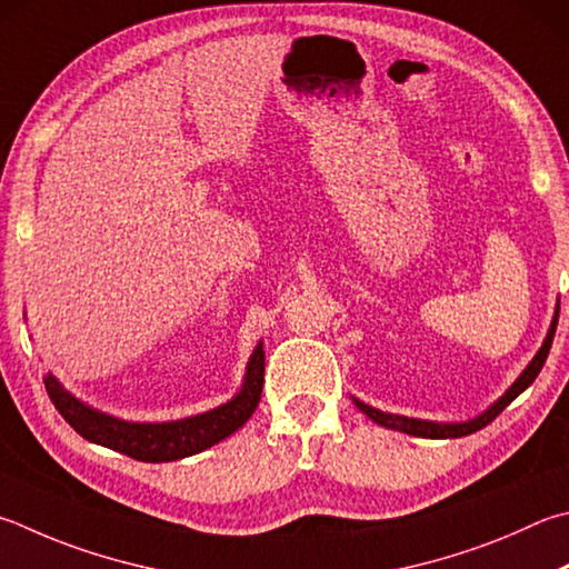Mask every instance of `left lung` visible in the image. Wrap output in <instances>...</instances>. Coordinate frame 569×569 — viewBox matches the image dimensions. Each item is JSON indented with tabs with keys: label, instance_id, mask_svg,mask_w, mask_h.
<instances>
[{
	"label": "left lung",
	"instance_id": "1",
	"mask_svg": "<svg viewBox=\"0 0 569 569\" xmlns=\"http://www.w3.org/2000/svg\"><path fill=\"white\" fill-rule=\"evenodd\" d=\"M557 316H560V306L555 308V316H552V323L550 330H547V336L542 340L540 350H537L535 358L528 363V368L522 370L520 378L515 380V383L502 392V396L492 402L488 410H482L480 416H475L470 420H460V422H438V420H420V418H408V416H396V412H383L373 406H366L363 400L353 398L356 408L360 412H366V416L378 422V426H383L388 430H398V432H408V436H416V438H432V440H442V438H462V436H470V432H478L480 428L488 426L495 418L500 416V412L510 406V402L520 396L522 390H528L532 386V380L540 376V370L547 360V353H550V346H552V338H555V328H557Z\"/></svg>",
	"mask_w": 569,
	"mask_h": 569
}]
</instances>
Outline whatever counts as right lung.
Here are the masks:
<instances>
[{
  "instance_id": "obj_1",
  "label": "right lung",
  "mask_w": 569,
  "mask_h": 569,
  "mask_svg": "<svg viewBox=\"0 0 569 569\" xmlns=\"http://www.w3.org/2000/svg\"><path fill=\"white\" fill-rule=\"evenodd\" d=\"M263 363V343H258L249 358V366H246L241 390L231 400H226L223 406L213 410L199 412V416L167 422H133L113 418L109 412L87 406L51 373L44 378V386L61 418L81 438L141 462H171L196 456V452L216 446V442L243 428V422L253 416L258 400H261Z\"/></svg>"
}]
</instances>
